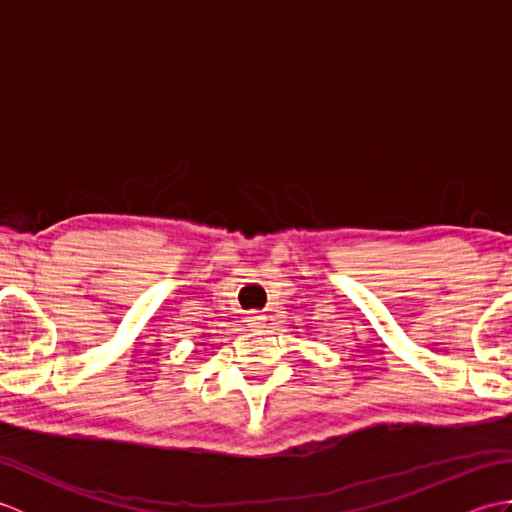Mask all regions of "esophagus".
Here are the masks:
<instances>
[{"instance_id": "esophagus-1", "label": "esophagus", "mask_w": 512, "mask_h": 512, "mask_svg": "<svg viewBox=\"0 0 512 512\" xmlns=\"http://www.w3.org/2000/svg\"><path fill=\"white\" fill-rule=\"evenodd\" d=\"M246 323H248V328L250 330H255V332H259L266 325V317H262V314H257V312H250L248 317H246Z\"/></svg>"}]
</instances>
